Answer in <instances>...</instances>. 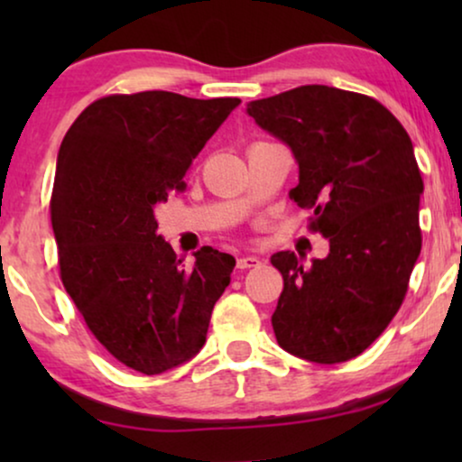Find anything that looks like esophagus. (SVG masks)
<instances>
[{
    "mask_svg": "<svg viewBox=\"0 0 462 462\" xmlns=\"http://www.w3.org/2000/svg\"><path fill=\"white\" fill-rule=\"evenodd\" d=\"M261 261H258L256 256H242L237 258V269H252V267H258Z\"/></svg>",
    "mask_w": 462,
    "mask_h": 462,
    "instance_id": "obj_1",
    "label": "esophagus"
}]
</instances>
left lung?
<instances>
[{
  "mask_svg": "<svg viewBox=\"0 0 462 462\" xmlns=\"http://www.w3.org/2000/svg\"><path fill=\"white\" fill-rule=\"evenodd\" d=\"M248 113L292 149L290 199L330 239V254L311 264L294 252L271 256L283 277L271 318L277 343L315 364L357 357L400 311L420 254L425 187L412 141L378 100L330 86L252 100Z\"/></svg>",
  "mask_w": 462,
  "mask_h": 462,
  "instance_id": "obj_1",
  "label": "left lung"
}]
</instances>
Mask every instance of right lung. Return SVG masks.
Returning a JSON list of instances; mask_svg holds the SVG:
<instances>
[{
	"instance_id": "obj_1",
	"label": "right lung",
	"mask_w": 462,
	"mask_h": 462,
	"mask_svg": "<svg viewBox=\"0 0 462 462\" xmlns=\"http://www.w3.org/2000/svg\"><path fill=\"white\" fill-rule=\"evenodd\" d=\"M239 98L149 90L88 105L62 138L50 214L60 280L88 330L117 362L162 374L206 343L236 258L201 248L187 269L157 236L155 204Z\"/></svg>"
}]
</instances>
